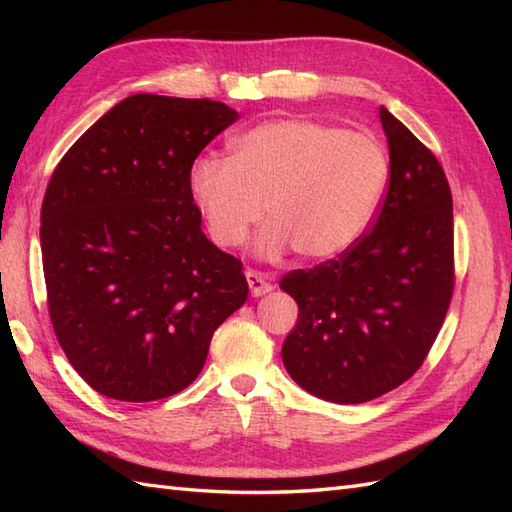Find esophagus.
<instances>
[{"mask_svg": "<svg viewBox=\"0 0 512 512\" xmlns=\"http://www.w3.org/2000/svg\"><path fill=\"white\" fill-rule=\"evenodd\" d=\"M246 281H248L250 295H253V297H262V295H266V292L273 290V284H270L268 277L264 273H259V270L248 268L246 270Z\"/></svg>", "mask_w": 512, "mask_h": 512, "instance_id": "1", "label": "esophagus"}]
</instances>
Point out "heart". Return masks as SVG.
Instances as JSON below:
<instances>
[{
    "mask_svg": "<svg viewBox=\"0 0 512 512\" xmlns=\"http://www.w3.org/2000/svg\"><path fill=\"white\" fill-rule=\"evenodd\" d=\"M233 154L191 162L189 191L206 233L235 248L262 222L259 253L328 262L358 242L383 200L389 158L374 136L308 118L268 121L239 134Z\"/></svg>",
    "mask_w": 512,
    "mask_h": 512,
    "instance_id": "obj_1",
    "label": "heart"
}]
</instances>
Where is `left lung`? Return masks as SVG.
Returning a JSON list of instances; mask_svg holds the SVG:
<instances>
[{
  "instance_id": "left-lung-1",
  "label": "left lung",
  "mask_w": 512,
  "mask_h": 512,
  "mask_svg": "<svg viewBox=\"0 0 512 512\" xmlns=\"http://www.w3.org/2000/svg\"><path fill=\"white\" fill-rule=\"evenodd\" d=\"M389 184L372 228L279 286L299 319L281 358L310 394L367 402L418 372L447 317L455 284L453 198L444 169L396 116L380 107Z\"/></svg>"
}]
</instances>
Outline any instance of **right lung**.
I'll return each mask as SVG.
<instances>
[{"instance_id":"right-lung-1","label":"right lung","mask_w":512,"mask_h":512,"mask_svg":"<svg viewBox=\"0 0 512 512\" xmlns=\"http://www.w3.org/2000/svg\"><path fill=\"white\" fill-rule=\"evenodd\" d=\"M237 121L211 99L134 94L65 151L41 204L48 312L99 394L149 402L202 372L213 332L244 306L242 262L202 233L191 162Z\"/></svg>"}]
</instances>
